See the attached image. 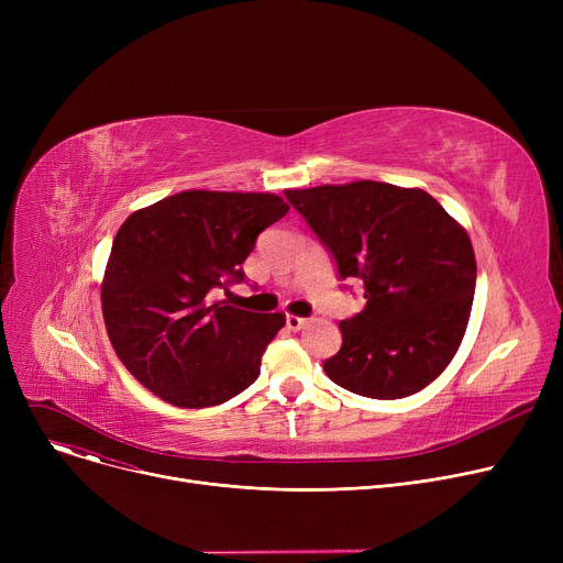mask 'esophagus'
Returning a JSON list of instances; mask_svg holds the SVG:
<instances>
[{
	"label": "esophagus",
	"instance_id": "esophagus-1",
	"mask_svg": "<svg viewBox=\"0 0 563 563\" xmlns=\"http://www.w3.org/2000/svg\"><path fill=\"white\" fill-rule=\"evenodd\" d=\"M285 323H287L289 331H301V329L306 327V323H308V319L297 317V314H287V317H285Z\"/></svg>",
	"mask_w": 563,
	"mask_h": 563
}]
</instances>
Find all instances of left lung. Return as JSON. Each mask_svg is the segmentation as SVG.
I'll return each instance as SVG.
<instances>
[{
  "label": "left lung",
  "instance_id": "8db88e82",
  "mask_svg": "<svg viewBox=\"0 0 563 563\" xmlns=\"http://www.w3.org/2000/svg\"><path fill=\"white\" fill-rule=\"evenodd\" d=\"M329 246L340 278H361L365 308L340 321L323 361L340 388L372 399L416 395L445 369L465 335L477 260L465 228L422 189L361 180L287 189Z\"/></svg>",
  "mask_w": 563,
  "mask_h": 563
}]
</instances>
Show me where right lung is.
Here are the masks:
<instances>
[{"label":"right lung","instance_id":"add662e5","mask_svg":"<svg viewBox=\"0 0 563 563\" xmlns=\"http://www.w3.org/2000/svg\"><path fill=\"white\" fill-rule=\"evenodd\" d=\"M287 210L276 194L189 189L125 219L102 278V317L141 386L173 406L205 408L260 376L285 314L240 310L212 291L244 280L257 234Z\"/></svg>","mask_w":563,"mask_h":563}]
</instances>
